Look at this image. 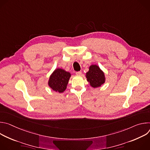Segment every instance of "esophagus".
<instances>
[{
    "instance_id": "1",
    "label": "esophagus",
    "mask_w": 150,
    "mask_h": 150,
    "mask_svg": "<svg viewBox=\"0 0 150 150\" xmlns=\"http://www.w3.org/2000/svg\"><path fill=\"white\" fill-rule=\"evenodd\" d=\"M75 74H76V75H81L82 74V72H81V71H78V72H76Z\"/></svg>"
}]
</instances>
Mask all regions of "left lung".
<instances>
[{
	"label": "left lung",
	"mask_w": 150,
	"mask_h": 150,
	"mask_svg": "<svg viewBox=\"0 0 150 150\" xmlns=\"http://www.w3.org/2000/svg\"><path fill=\"white\" fill-rule=\"evenodd\" d=\"M87 81L94 88L100 87L105 82L104 74L100 68L94 65L90 67L89 71L86 74Z\"/></svg>",
	"instance_id": "left-lung-1"
}]
</instances>
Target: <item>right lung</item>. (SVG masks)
Segmentation results:
<instances>
[{"label":"right lung","instance_id":"right-lung-1","mask_svg":"<svg viewBox=\"0 0 150 150\" xmlns=\"http://www.w3.org/2000/svg\"><path fill=\"white\" fill-rule=\"evenodd\" d=\"M71 74L62 69H56L51 75L49 85L54 91L63 93L67 88Z\"/></svg>","mask_w":150,"mask_h":150}]
</instances>
